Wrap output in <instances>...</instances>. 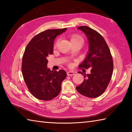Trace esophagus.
<instances>
[{
  "mask_svg": "<svg viewBox=\"0 0 132 132\" xmlns=\"http://www.w3.org/2000/svg\"><path fill=\"white\" fill-rule=\"evenodd\" d=\"M67 75H68V76H72V75H74V72L73 71H68L67 72Z\"/></svg>",
  "mask_w": 132,
  "mask_h": 132,
  "instance_id": "1",
  "label": "esophagus"
}]
</instances>
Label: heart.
Instances as JSON below:
<instances>
[{"instance_id": "b5f03b06", "label": "heart", "mask_w": 132, "mask_h": 132, "mask_svg": "<svg viewBox=\"0 0 132 132\" xmlns=\"http://www.w3.org/2000/svg\"><path fill=\"white\" fill-rule=\"evenodd\" d=\"M70 41L71 44L75 43H79L83 44L84 42L83 38L80 35H78V34H73L71 35L70 36ZM58 42H59V39H58V40L56 41L55 43L54 44V47H57ZM69 65L71 66V64H69Z\"/></svg>"}]
</instances>
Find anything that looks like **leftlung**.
I'll use <instances>...</instances> for the list:
<instances>
[{
  "mask_svg": "<svg viewBox=\"0 0 132 132\" xmlns=\"http://www.w3.org/2000/svg\"><path fill=\"white\" fill-rule=\"evenodd\" d=\"M78 29L85 33L89 43V53L79 68L91 69L89 74L79 72L85 79L76 89L86 97H97L104 92L110 82L113 70L112 57L107 44L100 33L87 26L78 27Z\"/></svg>",
  "mask_w": 132,
  "mask_h": 132,
  "instance_id": "left-lung-1",
  "label": "left lung"
}]
</instances>
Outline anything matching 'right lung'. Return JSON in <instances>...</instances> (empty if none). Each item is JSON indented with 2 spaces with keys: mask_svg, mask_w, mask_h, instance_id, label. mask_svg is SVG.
<instances>
[{
  "mask_svg": "<svg viewBox=\"0 0 132 132\" xmlns=\"http://www.w3.org/2000/svg\"><path fill=\"white\" fill-rule=\"evenodd\" d=\"M67 28L48 29L33 37L27 45L23 54L21 71L28 89L33 96L42 100L57 97L65 79L63 70L52 71L47 68V57L53 54L54 41Z\"/></svg>",
  "mask_w": 132,
  "mask_h": 132,
  "instance_id": "1",
  "label": "right lung"
}]
</instances>
